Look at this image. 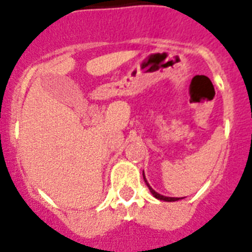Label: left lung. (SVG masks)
Segmentation results:
<instances>
[{
    "label": "left lung",
    "mask_w": 252,
    "mask_h": 252,
    "mask_svg": "<svg viewBox=\"0 0 252 252\" xmlns=\"http://www.w3.org/2000/svg\"><path fill=\"white\" fill-rule=\"evenodd\" d=\"M142 173H144V171H142ZM144 180H145V183H146V186L149 187V189H150V192L153 193V195L155 198H158V199H160V201H166V202H174V201H179L180 198H173V197H164V195H161V194H159V193H157L155 192V190H154L153 188H151L150 186H149V183H148V180H146V178H145V174H144Z\"/></svg>",
    "instance_id": "8db88e82"
}]
</instances>
